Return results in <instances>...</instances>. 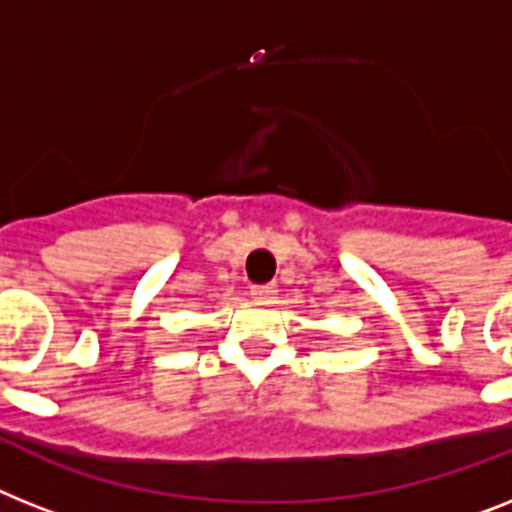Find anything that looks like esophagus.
<instances>
[{
    "label": "esophagus",
    "instance_id": "34e87169",
    "mask_svg": "<svg viewBox=\"0 0 512 512\" xmlns=\"http://www.w3.org/2000/svg\"><path fill=\"white\" fill-rule=\"evenodd\" d=\"M251 298L256 303H274V298H277V287H274V285L251 287Z\"/></svg>",
    "mask_w": 512,
    "mask_h": 512
}]
</instances>
